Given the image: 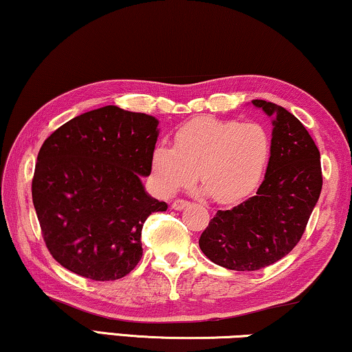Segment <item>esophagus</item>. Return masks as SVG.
<instances>
[{"label": "esophagus", "mask_w": 352, "mask_h": 352, "mask_svg": "<svg viewBox=\"0 0 352 352\" xmlns=\"http://www.w3.org/2000/svg\"><path fill=\"white\" fill-rule=\"evenodd\" d=\"M187 206H190V203L186 201V200H175L171 203V208H173V210H176V211L186 210Z\"/></svg>", "instance_id": "34e87169"}]
</instances>
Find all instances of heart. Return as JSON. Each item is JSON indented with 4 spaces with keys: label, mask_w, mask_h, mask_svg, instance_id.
<instances>
[{
    "label": "heart",
    "mask_w": 352,
    "mask_h": 352,
    "mask_svg": "<svg viewBox=\"0 0 352 352\" xmlns=\"http://www.w3.org/2000/svg\"><path fill=\"white\" fill-rule=\"evenodd\" d=\"M272 141L262 125L198 117L175 135V147L157 144L151 170L157 188L171 195L198 179L222 205L256 190L267 170Z\"/></svg>",
    "instance_id": "b5f03b06"
}]
</instances>
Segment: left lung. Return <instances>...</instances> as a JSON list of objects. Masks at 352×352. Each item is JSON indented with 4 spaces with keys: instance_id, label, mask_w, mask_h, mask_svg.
Listing matches in <instances>:
<instances>
[{
    "instance_id": "obj_1",
    "label": "left lung",
    "mask_w": 352,
    "mask_h": 352,
    "mask_svg": "<svg viewBox=\"0 0 352 352\" xmlns=\"http://www.w3.org/2000/svg\"><path fill=\"white\" fill-rule=\"evenodd\" d=\"M272 119V152L257 193L217 211L200 236L211 262L235 272L268 267L302 238L322 188L320 154L302 122L283 106L252 100Z\"/></svg>"
}]
</instances>
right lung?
Listing matches in <instances>:
<instances>
[{
  "label": "right lung",
  "mask_w": 352,
  "mask_h": 352,
  "mask_svg": "<svg viewBox=\"0 0 352 352\" xmlns=\"http://www.w3.org/2000/svg\"><path fill=\"white\" fill-rule=\"evenodd\" d=\"M155 117L117 106L84 113L55 130L38 154L33 205L49 252L94 281H114L142 256L141 230L168 205L146 192L159 140Z\"/></svg>",
  "instance_id": "add662e5"
}]
</instances>
